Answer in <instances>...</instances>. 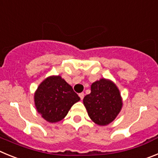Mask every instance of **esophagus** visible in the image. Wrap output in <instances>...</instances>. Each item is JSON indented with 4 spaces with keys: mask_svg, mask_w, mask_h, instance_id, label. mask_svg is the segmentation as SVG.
I'll return each mask as SVG.
<instances>
[{
    "mask_svg": "<svg viewBox=\"0 0 158 158\" xmlns=\"http://www.w3.org/2000/svg\"><path fill=\"white\" fill-rule=\"evenodd\" d=\"M79 98H80L81 100H82V99H83V98H84V93H80L79 94Z\"/></svg>",
    "mask_w": 158,
    "mask_h": 158,
    "instance_id": "obj_1",
    "label": "esophagus"
}]
</instances>
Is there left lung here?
I'll return each instance as SVG.
<instances>
[{"mask_svg": "<svg viewBox=\"0 0 158 158\" xmlns=\"http://www.w3.org/2000/svg\"><path fill=\"white\" fill-rule=\"evenodd\" d=\"M83 104L89 118L100 126L113 122L123 106L117 86L106 79L92 83L91 92L84 97Z\"/></svg>", "mask_w": 158, "mask_h": 158, "instance_id": "left-lung-1", "label": "left lung"}]
</instances>
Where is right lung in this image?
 I'll list each match as a JSON object with an SVG mask.
<instances>
[{
  "label": "right lung",
  "mask_w": 158,
  "mask_h": 158,
  "mask_svg": "<svg viewBox=\"0 0 158 158\" xmlns=\"http://www.w3.org/2000/svg\"><path fill=\"white\" fill-rule=\"evenodd\" d=\"M79 100L72 86L60 76L46 78L35 94L37 111L50 123L64 119L71 107Z\"/></svg>",
  "instance_id": "obj_1"
}]
</instances>
